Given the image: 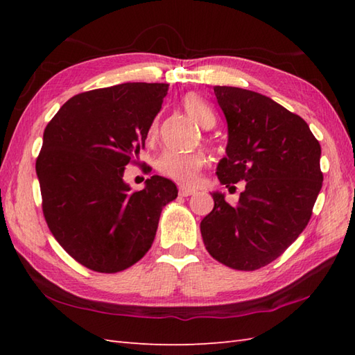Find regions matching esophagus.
Instances as JSON below:
<instances>
[{
	"mask_svg": "<svg viewBox=\"0 0 355 355\" xmlns=\"http://www.w3.org/2000/svg\"><path fill=\"white\" fill-rule=\"evenodd\" d=\"M195 192H197V191L191 189V187H184V186H182V187H180V189H178V193L182 195V197H191V195H193Z\"/></svg>",
	"mask_w": 355,
	"mask_h": 355,
	"instance_id": "34e87169",
	"label": "esophagus"
}]
</instances>
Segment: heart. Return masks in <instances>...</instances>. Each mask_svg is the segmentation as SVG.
<instances>
[{
  "mask_svg": "<svg viewBox=\"0 0 355 355\" xmlns=\"http://www.w3.org/2000/svg\"><path fill=\"white\" fill-rule=\"evenodd\" d=\"M183 107L189 116L205 128H212L215 125V116L206 102H202L195 94L186 96L183 99ZM158 130L157 120H154L149 128V135L154 137ZM206 164V158L201 153H175V150H164L157 158V169L164 177L175 180L177 183L191 186L198 180L202 166Z\"/></svg>",
  "mask_w": 355,
  "mask_h": 355,
  "instance_id": "b5f03b06",
  "label": "heart"
}]
</instances>
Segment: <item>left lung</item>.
<instances>
[{
  "mask_svg": "<svg viewBox=\"0 0 355 355\" xmlns=\"http://www.w3.org/2000/svg\"><path fill=\"white\" fill-rule=\"evenodd\" d=\"M214 92L229 130L216 175L233 189L245 182V189L235 206L212 193L201 236L218 262L253 271L279 258L310 221L323 182L320 145L302 117L270 97L236 87Z\"/></svg>",
  "mask_w": 355,
  "mask_h": 355,
  "instance_id": "8db88e82",
  "label": "left lung"
}]
</instances>
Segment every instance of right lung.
Returning a JSON list of instances; mask_svg holds the SVG:
<instances>
[{
  "instance_id": "obj_1",
  "label": "right lung",
  "mask_w": 355,
  "mask_h": 355,
  "mask_svg": "<svg viewBox=\"0 0 355 355\" xmlns=\"http://www.w3.org/2000/svg\"><path fill=\"white\" fill-rule=\"evenodd\" d=\"M168 84L128 82L73 96L45 126L36 173L53 236L82 266L117 273L154 243L163 207L177 198L153 175L131 191L125 166L137 163Z\"/></svg>"
}]
</instances>
